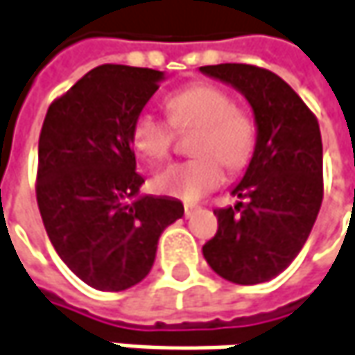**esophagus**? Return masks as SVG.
Instances as JSON below:
<instances>
[{
  "instance_id": "obj_1",
  "label": "esophagus",
  "mask_w": 355,
  "mask_h": 355,
  "mask_svg": "<svg viewBox=\"0 0 355 355\" xmlns=\"http://www.w3.org/2000/svg\"><path fill=\"white\" fill-rule=\"evenodd\" d=\"M195 213H198L197 205H184V217H187V219H191Z\"/></svg>"
}]
</instances>
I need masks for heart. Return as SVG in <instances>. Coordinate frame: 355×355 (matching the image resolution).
<instances>
[{
  "instance_id": "b5f03b06",
  "label": "heart",
  "mask_w": 355,
  "mask_h": 355,
  "mask_svg": "<svg viewBox=\"0 0 355 355\" xmlns=\"http://www.w3.org/2000/svg\"><path fill=\"white\" fill-rule=\"evenodd\" d=\"M166 112L177 128H198L191 160L171 164L155 177V189L162 195L198 200L223 180L227 168L239 171L253 157L257 130L251 116L235 108L225 90L197 84L166 98ZM173 128L166 120L144 112L132 124V146L148 162H162L171 153Z\"/></svg>"
}]
</instances>
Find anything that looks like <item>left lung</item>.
I'll return each mask as SVG.
<instances>
[{"mask_svg": "<svg viewBox=\"0 0 355 355\" xmlns=\"http://www.w3.org/2000/svg\"><path fill=\"white\" fill-rule=\"evenodd\" d=\"M198 70L245 96L257 128L253 157L231 189L245 202L215 211L219 229L202 255L227 282L265 283L297 257L318 219L323 198L320 124L277 73L249 64Z\"/></svg>", "mask_w": 355, "mask_h": 355, "instance_id": "left-lung-1", "label": "left lung"}]
</instances>
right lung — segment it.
Instances as JSON below:
<instances>
[{
    "label": "right lung",
    "mask_w": 355,
    "mask_h": 355,
    "mask_svg": "<svg viewBox=\"0 0 355 355\" xmlns=\"http://www.w3.org/2000/svg\"><path fill=\"white\" fill-rule=\"evenodd\" d=\"M164 72L104 64L53 102L37 144V207L55 253L100 291H124L153 269L178 198L140 195L132 124Z\"/></svg>",
    "instance_id": "right-lung-1"
}]
</instances>
